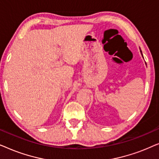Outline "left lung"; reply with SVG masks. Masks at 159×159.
<instances>
[{
  "label": "left lung",
  "mask_w": 159,
  "mask_h": 159,
  "mask_svg": "<svg viewBox=\"0 0 159 159\" xmlns=\"http://www.w3.org/2000/svg\"><path fill=\"white\" fill-rule=\"evenodd\" d=\"M140 52H141V53H142V51H140Z\"/></svg>",
  "instance_id": "1"
}]
</instances>
